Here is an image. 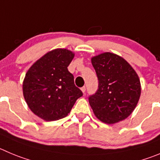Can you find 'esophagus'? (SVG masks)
Masks as SVG:
<instances>
[{
  "label": "esophagus",
  "mask_w": 160,
  "mask_h": 160,
  "mask_svg": "<svg viewBox=\"0 0 160 160\" xmlns=\"http://www.w3.org/2000/svg\"><path fill=\"white\" fill-rule=\"evenodd\" d=\"M81 90L82 91V92H83V93H85V92H86V86H83V87H82V88H81Z\"/></svg>",
  "instance_id": "obj_1"
}]
</instances>
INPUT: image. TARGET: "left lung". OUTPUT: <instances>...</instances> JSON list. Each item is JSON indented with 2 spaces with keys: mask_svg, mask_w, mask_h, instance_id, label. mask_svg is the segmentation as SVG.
<instances>
[{
  "mask_svg": "<svg viewBox=\"0 0 160 160\" xmlns=\"http://www.w3.org/2000/svg\"><path fill=\"white\" fill-rule=\"evenodd\" d=\"M98 78V89L89 96V102L97 118L113 124L129 116L141 96L139 78L123 58L104 52L92 58Z\"/></svg>",
  "mask_w": 160,
  "mask_h": 160,
  "instance_id": "left-lung-1",
  "label": "left lung"
}]
</instances>
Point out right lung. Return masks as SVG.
Wrapping results in <instances>:
<instances>
[{"instance_id": "1", "label": "right lung", "mask_w": 160, "mask_h": 160, "mask_svg": "<svg viewBox=\"0 0 160 160\" xmlns=\"http://www.w3.org/2000/svg\"><path fill=\"white\" fill-rule=\"evenodd\" d=\"M74 56L64 48L52 50L26 74L22 84L26 102L33 113L45 121L66 117L77 99L83 95L68 69Z\"/></svg>"}]
</instances>
